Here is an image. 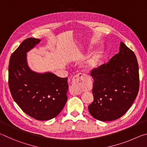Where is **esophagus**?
Masks as SVG:
<instances>
[{
    "instance_id": "1",
    "label": "esophagus",
    "mask_w": 147,
    "mask_h": 147,
    "mask_svg": "<svg viewBox=\"0 0 147 147\" xmlns=\"http://www.w3.org/2000/svg\"><path fill=\"white\" fill-rule=\"evenodd\" d=\"M86 79L83 74H79L74 77L69 92L72 95H79L81 90L86 87Z\"/></svg>"
}]
</instances>
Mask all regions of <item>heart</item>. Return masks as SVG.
<instances>
[{
  "mask_svg": "<svg viewBox=\"0 0 147 147\" xmlns=\"http://www.w3.org/2000/svg\"><path fill=\"white\" fill-rule=\"evenodd\" d=\"M101 59V55L99 53H95L92 57L86 60V61L84 62L83 65V68L85 71H91L95 69L96 67L98 66V64H99L100 61Z\"/></svg>",
  "mask_w": 147,
  "mask_h": 147,
  "instance_id": "b5f03b06",
  "label": "heart"
}]
</instances>
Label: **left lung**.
I'll use <instances>...</instances> for the list:
<instances>
[{
    "instance_id": "1",
    "label": "left lung",
    "mask_w": 147,
    "mask_h": 147,
    "mask_svg": "<svg viewBox=\"0 0 147 147\" xmlns=\"http://www.w3.org/2000/svg\"><path fill=\"white\" fill-rule=\"evenodd\" d=\"M94 79L90 115L98 121H111L126 113L138 95L139 75L138 60L123 42L120 51L106 64L91 71Z\"/></svg>"
}]
</instances>
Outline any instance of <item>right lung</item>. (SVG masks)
<instances>
[{
	"label": "right lung",
	"mask_w": 147,
	"mask_h": 147,
	"mask_svg": "<svg viewBox=\"0 0 147 147\" xmlns=\"http://www.w3.org/2000/svg\"><path fill=\"white\" fill-rule=\"evenodd\" d=\"M40 42L26 38L11 54L8 66V85L13 99L26 114L38 121L53 119L67 102V78L48 72L31 71L26 53Z\"/></svg>",
	"instance_id": "1"
}]
</instances>
